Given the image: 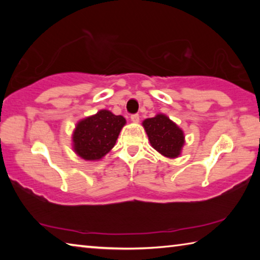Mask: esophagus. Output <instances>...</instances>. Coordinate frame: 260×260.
<instances>
[{"label": "esophagus", "mask_w": 260, "mask_h": 260, "mask_svg": "<svg viewBox=\"0 0 260 260\" xmlns=\"http://www.w3.org/2000/svg\"><path fill=\"white\" fill-rule=\"evenodd\" d=\"M131 120L133 121V122H139V120H140V117H139V114H138V113H135V114H132V116H131Z\"/></svg>", "instance_id": "1"}]
</instances>
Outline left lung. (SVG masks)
<instances>
[{"label": "left lung", "instance_id": "left-lung-1", "mask_svg": "<svg viewBox=\"0 0 260 260\" xmlns=\"http://www.w3.org/2000/svg\"><path fill=\"white\" fill-rule=\"evenodd\" d=\"M153 149L167 158H177L184 144L182 129L165 114H157L142 122Z\"/></svg>", "mask_w": 260, "mask_h": 260}]
</instances>
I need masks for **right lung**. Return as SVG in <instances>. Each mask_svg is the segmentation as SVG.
I'll list each match as a JSON object with an SVG mask.
<instances>
[{
	"label": "right lung",
	"mask_w": 260,
	"mask_h": 260,
	"mask_svg": "<svg viewBox=\"0 0 260 260\" xmlns=\"http://www.w3.org/2000/svg\"><path fill=\"white\" fill-rule=\"evenodd\" d=\"M125 124L124 117L109 110H101L80 120L72 135L74 152L85 160L101 159L114 147Z\"/></svg>",
	"instance_id": "obj_1"
}]
</instances>
